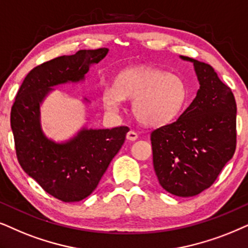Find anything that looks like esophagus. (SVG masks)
<instances>
[{"label": "esophagus", "instance_id": "esophagus-1", "mask_svg": "<svg viewBox=\"0 0 248 248\" xmlns=\"http://www.w3.org/2000/svg\"><path fill=\"white\" fill-rule=\"evenodd\" d=\"M137 137H139V135H137L136 131L130 130V131H128V133H127V140H131V142H133V140H137Z\"/></svg>", "mask_w": 248, "mask_h": 248}]
</instances>
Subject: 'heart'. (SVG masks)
I'll return each mask as SVG.
<instances>
[{"mask_svg":"<svg viewBox=\"0 0 248 248\" xmlns=\"http://www.w3.org/2000/svg\"><path fill=\"white\" fill-rule=\"evenodd\" d=\"M189 90L180 75L150 66L122 70L114 86L105 88L102 99L108 112H117L124 98L133 99V112L144 126L156 127L177 118L187 102Z\"/></svg>","mask_w":248,"mask_h":248,"instance_id":"b5f03b06","label":"heart"}]
</instances>
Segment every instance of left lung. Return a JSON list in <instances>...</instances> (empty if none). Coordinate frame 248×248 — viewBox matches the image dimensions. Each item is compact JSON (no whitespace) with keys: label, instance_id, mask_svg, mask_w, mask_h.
<instances>
[{"label":"left lung","instance_id":"8db88e82","mask_svg":"<svg viewBox=\"0 0 248 248\" xmlns=\"http://www.w3.org/2000/svg\"><path fill=\"white\" fill-rule=\"evenodd\" d=\"M180 58L192 62L200 87L176 121L151 133L153 167L167 192L192 197L211 186L233 156L237 105L211 65Z\"/></svg>","mask_w":248,"mask_h":248}]
</instances>
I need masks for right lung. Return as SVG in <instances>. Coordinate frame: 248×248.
I'll list each match as a JSON object with an SVG mask.
<instances>
[{
  "mask_svg": "<svg viewBox=\"0 0 248 248\" xmlns=\"http://www.w3.org/2000/svg\"><path fill=\"white\" fill-rule=\"evenodd\" d=\"M108 54V48L80 50L34 67L24 79L12 105L11 129L21 168L62 202H80L92 194L121 149L129 128L83 126L68 140L56 142L42 129L41 105L55 92L54 87L84 82L90 67ZM82 101L89 103L87 98Z\"/></svg>",
  "mask_w": 248,
  "mask_h": 248,
  "instance_id": "obj_1",
  "label": "right lung"
}]
</instances>
